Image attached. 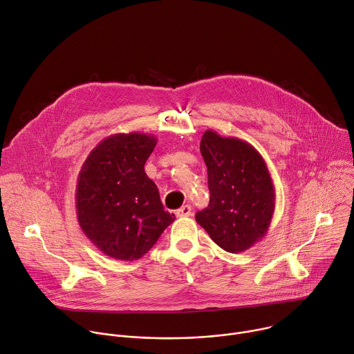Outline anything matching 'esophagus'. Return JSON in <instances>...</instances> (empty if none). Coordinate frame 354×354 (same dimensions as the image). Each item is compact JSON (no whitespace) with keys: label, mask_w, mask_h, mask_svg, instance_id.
<instances>
[{"label":"esophagus","mask_w":354,"mask_h":354,"mask_svg":"<svg viewBox=\"0 0 354 354\" xmlns=\"http://www.w3.org/2000/svg\"><path fill=\"white\" fill-rule=\"evenodd\" d=\"M176 215L178 216H190L192 215V207L190 205H183V207H180L178 211H176Z\"/></svg>","instance_id":"esophagus-1"}]
</instances>
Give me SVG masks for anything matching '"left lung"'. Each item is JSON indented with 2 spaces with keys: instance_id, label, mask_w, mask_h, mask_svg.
Instances as JSON below:
<instances>
[{
  "instance_id": "left-lung-1",
  "label": "left lung",
  "mask_w": 354,
  "mask_h": 354,
  "mask_svg": "<svg viewBox=\"0 0 354 354\" xmlns=\"http://www.w3.org/2000/svg\"><path fill=\"white\" fill-rule=\"evenodd\" d=\"M207 165L209 204L196 221L225 252L242 253L268 232L275 187L261 154L248 142L208 129L200 142Z\"/></svg>"
}]
</instances>
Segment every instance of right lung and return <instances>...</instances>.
<instances>
[{"label": "right lung", "mask_w": 354, "mask_h": 354, "mask_svg": "<svg viewBox=\"0 0 354 354\" xmlns=\"http://www.w3.org/2000/svg\"><path fill=\"white\" fill-rule=\"evenodd\" d=\"M156 145V136L147 133L111 135L91 150L80 168L75 197L77 222L108 257L142 259L175 221L145 172Z\"/></svg>", "instance_id": "obj_1"}]
</instances>
